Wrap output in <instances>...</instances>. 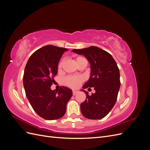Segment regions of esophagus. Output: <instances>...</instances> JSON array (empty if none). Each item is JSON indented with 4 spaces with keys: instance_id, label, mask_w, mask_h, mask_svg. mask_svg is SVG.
Returning <instances> with one entry per match:
<instances>
[{
    "instance_id": "1",
    "label": "esophagus",
    "mask_w": 150,
    "mask_h": 150,
    "mask_svg": "<svg viewBox=\"0 0 150 150\" xmlns=\"http://www.w3.org/2000/svg\"><path fill=\"white\" fill-rule=\"evenodd\" d=\"M78 93V91H75V90H73V91H72V94H73L74 95H74H76L77 93Z\"/></svg>"
}]
</instances>
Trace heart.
Returning <instances> with one entry per match:
<instances>
[{
    "instance_id": "1",
    "label": "heart",
    "mask_w": 150,
    "mask_h": 150,
    "mask_svg": "<svg viewBox=\"0 0 150 150\" xmlns=\"http://www.w3.org/2000/svg\"><path fill=\"white\" fill-rule=\"evenodd\" d=\"M75 62L76 63V64L78 66L79 65L83 64V63H84V62L87 63V60H86V59L85 57L83 56H78L75 58ZM63 64H64V61L62 60L61 61H60V62L58 64V67H57L58 71H61L62 70ZM83 81V79L82 77L72 76L66 77L64 80L65 84L72 88H78L79 85L82 83Z\"/></svg>"
}]
</instances>
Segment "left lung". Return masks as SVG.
<instances>
[{"mask_svg":"<svg viewBox=\"0 0 150 150\" xmlns=\"http://www.w3.org/2000/svg\"><path fill=\"white\" fill-rule=\"evenodd\" d=\"M72 52L84 55L91 65V76L83 89L94 88L96 93L86 94L84 102L81 104V111L86 118L99 120L111 111L116 102L120 88V74L116 61L110 53L95 46Z\"/></svg>","mask_w":150,"mask_h":150,"instance_id":"1","label":"left lung"}]
</instances>
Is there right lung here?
Instances as JSON below:
<instances>
[{
  "instance_id": "obj_1",
  "label": "right lung",
  "mask_w": 150,
  "mask_h": 150,
  "mask_svg": "<svg viewBox=\"0 0 150 150\" xmlns=\"http://www.w3.org/2000/svg\"><path fill=\"white\" fill-rule=\"evenodd\" d=\"M67 49L47 45L34 52L27 62L23 76L26 96L37 114L47 120L61 118L72 96L65 86L51 90L57 73L59 61Z\"/></svg>"
}]
</instances>
